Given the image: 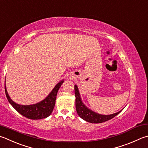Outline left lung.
<instances>
[{
  "label": "left lung",
  "mask_w": 148,
  "mask_h": 148,
  "mask_svg": "<svg viewBox=\"0 0 148 148\" xmlns=\"http://www.w3.org/2000/svg\"><path fill=\"white\" fill-rule=\"evenodd\" d=\"M75 97H76V99H75V106H76L77 114L80 118H82L83 120L88 122H90V123L97 124L108 121L109 120L115 117L116 115H117L123 110L122 109L119 112L111 114V115H101V114L97 113L92 111L84 104L81 97H80L79 88H78L76 84L75 85Z\"/></svg>",
  "instance_id": "left-lung-1"
}]
</instances>
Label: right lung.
Segmentation results:
<instances>
[{"label": "right lung", "instance_id": "1", "mask_svg": "<svg viewBox=\"0 0 148 148\" xmlns=\"http://www.w3.org/2000/svg\"><path fill=\"white\" fill-rule=\"evenodd\" d=\"M64 80L57 84L50 93L45 99L42 101L31 105H21L16 104L11 99L8 93L6 86L5 84V93L8 101L10 104L25 117L32 120H38L47 118L51 115L55 104V100L57 98V92L60 88Z\"/></svg>", "mask_w": 148, "mask_h": 148}]
</instances>
